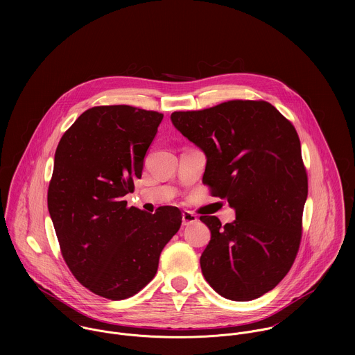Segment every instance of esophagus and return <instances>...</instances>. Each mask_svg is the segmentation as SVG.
<instances>
[{"label": "esophagus", "mask_w": 355, "mask_h": 355, "mask_svg": "<svg viewBox=\"0 0 355 355\" xmlns=\"http://www.w3.org/2000/svg\"><path fill=\"white\" fill-rule=\"evenodd\" d=\"M182 221H183V225H191L194 223L198 221V217L193 213V211H189V210H184L182 213Z\"/></svg>", "instance_id": "1"}]
</instances>
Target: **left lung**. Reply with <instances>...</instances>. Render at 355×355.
Segmentation results:
<instances>
[{
	"instance_id": "1",
	"label": "left lung",
	"mask_w": 355,
	"mask_h": 355,
	"mask_svg": "<svg viewBox=\"0 0 355 355\" xmlns=\"http://www.w3.org/2000/svg\"><path fill=\"white\" fill-rule=\"evenodd\" d=\"M171 120L206 154L203 184L236 213L224 227L200 217L211 234L202 275L227 300L259 298L288 273L302 239L307 173L298 132L262 100L173 112Z\"/></svg>"
}]
</instances>
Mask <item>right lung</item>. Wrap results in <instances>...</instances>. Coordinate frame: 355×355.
Returning a JSON list of instances; mask_svg holds the SVG:
<instances>
[{
    "mask_svg": "<svg viewBox=\"0 0 355 355\" xmlns=\"http://www.w3.org/2000/svg\"><path fill=\"white\" fill-rule=\"evenodd\" d=\"M164 114L130 105L83 112L54 154L48 207L60 250L75 279L112 301L139 293L157 273L159 254L179 231L182 213L128 207Z\"/></svg>",
    "mask_w": 355,
    "mask_h": 355,
    "instance_id": "1",
    "label": "right lung"
}]
</instances>
